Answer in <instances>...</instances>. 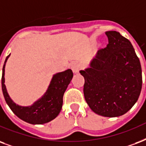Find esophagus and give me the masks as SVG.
Instances as JSON below:
<instances>
[{"instance_id":"obj_1","label":"esophagus","mask_w":146,"mask_h":146,"mask_svg":"<svg viewBox=\"0 0 146 146\" xmlns=\"http://www.w3.org/2000/svg\"><path fill=\"white\" fill-rule=\"evenodd\" d=\"M80 68H81V65L79 63H76V62L73 63H72V65H71V69H72V70H73V73H78L79 70H80Z\"/></svg>"}]
</instances>
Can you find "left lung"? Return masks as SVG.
Wrapping results in <instances>:
<instances>
[{"label": "left lung", "mask_w": 146, "mask_h": 146, "mask_svg": "<svg viewBox=\"0 0 146 146\" xmlns=\"http://www.w3.org/2000/svg\"><path fill=\"white\" fill-rule=\"evenodd\" d=\"M109 43L100 49L90 67L80 73L83 93L93 112L106 117L125 114L135 105L142 90V68L132 43L117 31H106Z\"/></svg>", "instance_id": "left-lung-1"}]
</instances>
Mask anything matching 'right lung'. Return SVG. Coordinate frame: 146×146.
Segmentation results:
<instances>
[{"label":"right lung","instance_id":"add662e5","mask_svg":"<svg viewBox=\"0 0 146 146\" xmlns=\"http://www.w3.org/2000/svg\"><path fill=\"white\" fill-rule=\"evenodd\" d=\"M10 55L4 62L1 78L2 91L7 104L17 117L31 124H43L54 119L62 109L63 94L73 76L72 70L69 69L53 75L47 90L40 99L31 106H21L10 98L4 84L5 63Z\"/></svg>","mask_w":146,"mask_h":146}]
</instances>
